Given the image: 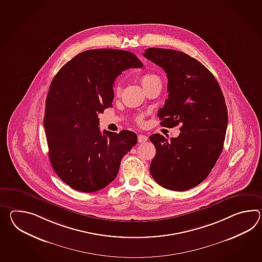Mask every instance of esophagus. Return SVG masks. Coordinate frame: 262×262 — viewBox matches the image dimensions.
Here are the masks:
<instances>
[{
    "label": "esophagus",
    "instance_id": "esophagus-1",
    "mask_svg": "<svg viewBox=\"0 0 262 262\" xmlns=\"http://www.w3.org/2000/svg\"><path fill=\"white\" fill-rule=\"evenodd\" d=\"M147 136L146 135H145V134H139L138 135V142L139 143H145L146 141H147Z\"/></svg>",
    "mask_w": 262,
    "mask_h": 262
}]
</instances>
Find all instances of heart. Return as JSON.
<instances>
[{
    "label": "heart",
    "instance_id": "obj_1",
    "mask_svg": "<svg viewBox=\"0 0 262 262\" xmlns=\"http://www.w3.org/2000/svg\"><path fill=\"white\" fill-rule=\"evenodd\" d=\"M139 79L142 85H143V88H145V89L149 88L150 85L154 84L157 81H161V78L156 73H154V72H145V73H143L142 75L140 76ZM121 93H122V84L120 82H117L115 84V86H114V95H115V97L118 98V97L121 96ZM136 121L138 123L143 122V117H141V116L137 117Z\"/></svg>",
    "mask_w": 262,
    "mask_h": 262
}]
</instances>
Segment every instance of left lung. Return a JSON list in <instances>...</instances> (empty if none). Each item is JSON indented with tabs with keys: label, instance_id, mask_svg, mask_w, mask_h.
<instances>
[{
	"label": "left lung",
	"instance_id": "obj_1",
	"mask_svg": "<svg viewBox=\"0 0 262 262\" xmlns=\"http://www.w3.org/2000/svg\"><path fill=\"white\" fill-rule=\"evenodd\" d=\"M144 56L163 68L168 78V99L158 114L161 125L181 126L176 138L149 136L156 148L150 174L163 188L187 191L209 176L221 154L227 127L226 100L215 77L186 53L148 48Z\"/></svg>",
	"mask_w": 262,
	"mask_h": 262
}]
</instances>
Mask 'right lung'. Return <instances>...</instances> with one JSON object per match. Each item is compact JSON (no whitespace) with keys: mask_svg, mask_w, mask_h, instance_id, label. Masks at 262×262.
I'll use <instances>...</instances> for the list:
<instances>
[{"mask_svg":"<svg viewBox=\"0 0 262 262\" xmlns=\"http://www.w3.org/2000/svg\"><path fill=\"white\" fill-rule=\"evenodd\" d=\"M142 67L130 52L96 49L77 54L53 78L44 117L49 158L72 189L92 192L109 185L136 145L137 135L128 129L101 134L98 115L112 106L117 76Z\"/></svg>","mask_w":262,"mask_h":262,"instance_id":"obj_1","label":"right lung"}]
</instances>
